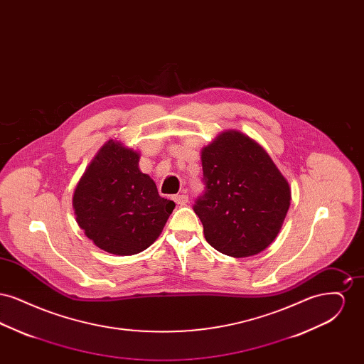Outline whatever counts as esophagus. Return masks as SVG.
I'll use <instances>...</instances> for the list:
<instances>
[{
	"label": "esophagus",
	"instance_id": "obj_1",
	"mask_svg": "<svg viewBox=\"0 0 364 364\" xmlns=\"http://www.w3.org/2000/svg\"><path fill=\"white\" fill-rule=\"evenodd\" d=\"M173 200L177 203V205H180V206H186V205L188 203V196H187V195H184V193L174 195Z\"/></svg>",
	"mask_w": 364,
	"mask_h": 364
}]
</instances>
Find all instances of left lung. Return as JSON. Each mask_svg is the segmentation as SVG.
Returning <instances> with one entry per match:
<instances>
[{
  "mask_svg": "<svg viewBox=\"0 0 364 364\" xmlns=\"http://www.w3.org/2000/svg\"><path fill=\"white\" fill-rule=\"evenodd\" d=\"M202 168L206 191L193 211L208 244L233 258L267 248L291 206V188L266 150L228 129L202 149Z\"/></svg>",
  "mask_w": 364,
  "mask_h": 364,
  "instance_id": "obj_1",
  "label": "left lung"
}]
</instances>
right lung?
<instances>
[{"label": "right lung", "instance_id": "add662e5", "mask_svg": "<svg viewBox=\"0 0 364 364\" xmlns=\"http://www.w3.org/2000/svg\"><path fill=\"white\" fill-rule=\"evenodd\" d=\"M138 151L107 140L80 177L72 198L76 223L98 248L135 255L156 242L173 211L154 180L139 169Z\"/></svg>", "mask_w": 364, "mask_h": 364}]
</instances>
